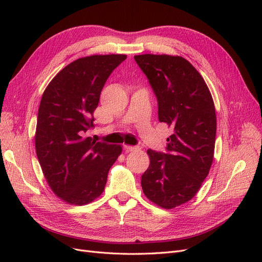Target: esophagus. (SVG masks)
<instances>
[{
    "label": "esophagus",
    "instance_id": "1",
    "mask_svg": "<svg viewBox=\"0 0 262 262\" xmlns=\"http://www.w3.org/2000/svg\"><path fill=\"white\" fill-rule=\"evenodd\" d=\"M126 152H133V150H138L139 146H132V145H123Z\"/></svg>",
    "mask_w": 262,
    "mask_h": 262
}]
</instances>
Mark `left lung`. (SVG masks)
Listing matches in <instances>:
<instances>
[{
    "mask_svg": "<svg viewBox=\"0 0 262 262\" xmlns=\"http://www.w3.org/2000/svg\"><path fill=\"white\" fill-rule=\"evenodd\" d=\"M134 60L157 98L158 120L172 126L166 153L147 149L144 194L164 209L191 200L207 178L216 134L215 107L200 73L181 57L141 54Z\"/></svg>",
    "mask_w": 262,
    "mask_h": 262,
    "instance_id": "1",
    "label": "left lung"
}]
</instances>
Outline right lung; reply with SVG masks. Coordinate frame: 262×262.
I'll return each mask as SVG.
<instances>
[{"mask_svg":"<svg viewBox=\"0 0 262 262\" xmlns=\"http://www.w3.org/2000/svg\"><path fill=\"white\" fill-rule=\"evenodd\" d=\"M125 54L91 55L70 63L47 86L38 110L36 153L47 182L60 199L83 205L104 191L121 145L96 142L94 128L100 93Z\"/></svg>","mask_w":262,"mask_h":262,"instance_id":"add662e5","label":"right lung"}]
</instances>
